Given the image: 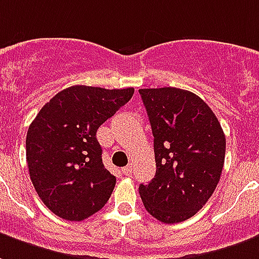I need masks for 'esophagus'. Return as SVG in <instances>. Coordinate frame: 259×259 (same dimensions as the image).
I'll return each instance as SVG.
<instances>
[{
	"label": "esophagus",
	"mask_w": 259,
	"mask_h": 259,
	"mask_svg": "<svg viewBox=\"0 0 259 259\" xmlns=\"http://www.w3.org/2000/svg\"><path fill=\"white\" fill-rule=\"evenodd\" d=\"M122 173L124 174V176H132V166H126V167L122 168Z\"/></svg>",
	"instance_id": "esophagus-1"
}]
</instances>
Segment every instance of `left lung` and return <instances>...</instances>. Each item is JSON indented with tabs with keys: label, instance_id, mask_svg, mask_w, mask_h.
Listing matches in <instances>:
<instances>
[{
	"label": "left lung",
	"instance_id": "8db88e82",
	"mask_svg": "<svg viewBox=\"0 0 259 259\" xmlns=\"http://www.w3.org/2000/svg\"><path fill=\"white\" fill-rule=\"evenodd\" d=\"M154 135L156 174L139 187L145 210L177 224L195 215L217 188L225 135L211 108L178 88L139 91Z\"/></svg>",
	"mask_w": 259,
	"mask_h": 259
}]
</instances>
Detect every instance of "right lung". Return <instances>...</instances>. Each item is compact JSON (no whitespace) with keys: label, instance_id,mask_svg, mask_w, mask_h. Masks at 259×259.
I'll return each mask as SVG.
<instances>
[{"label":"right lung","instance_id":"obj_1","mask_svg":"<svg viewBox=\"0 0 259 259\" xmlns=\"http://www.w3.org/2000/svg\"><path fill=\"white\" fill-rule=\"evenodd\" d=\"M133 93V88L71 86L52 97L31 122L26 137L30 178L57 217L82 221L108 202L116 178L103 164L96 133Z\"/></svg>","mask_w":259,"mask_h":259}]
</instances>
